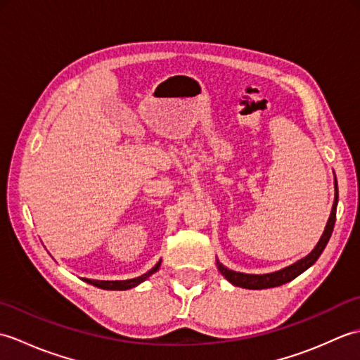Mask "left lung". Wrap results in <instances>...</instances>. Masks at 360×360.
Wrapping results in <instances>:
<instances>
[{"instance_id":"1","label":"left lung","mask_w":360,"mask_h":360,"mask_svg":"<svg viewBox=\"0 0 360 360\" xmlns=\"http://www.w3.org/2000/svg\"><path fill=\"white\" fill-rule=\"evenodd\" d=\"M334 186H335V196H334L331 215H330V218H328V223H326V227L323 231V235L320 236L317 246L312 249L307 257L298 259V262L294 263V264L285 267V269H280V271L272 272V274H263V275L243 274V272L227 269L226 266L221 264L217 259V266H218L219 272L223 274L224 277L227 278V281H231L233 286H240V288H246V289H267V288H277V286L285 285V283L294 280L302 272L309 269V267L317 262L319 257L322 255L323 249L326 248L328 241H330V238H331L334 223H335V210H338V201H339L338 181H334Z\"/></svg>"}]
</instances>
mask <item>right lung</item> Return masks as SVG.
<instances>
[{"label": "right lung", "mask_w": 360, "mask_h": 360, "mask_svg": "<svg viewBox=\"0 0 360 360\" xmlns=\"http://www.w3.org/2000/svg\"><path fill=\"white\" fill-rule=\"evenodd\" d=\"M159 266H160V259H159V263H156L155 267H151V269H150L147 274H143V275H141V277L131 278V280H116V281H108V280H91V278H83V280H85L86 283H89V285L97 286V288H101V289L125 290V289H131V288L139 285V283L147 280V278L150 277V275H153V274H155V272L159 269Z\"/></svg>", "instance_id": "add662e5"}]
</instances>
